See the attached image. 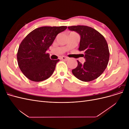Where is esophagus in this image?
<instances>
[{"mask_svg":"<svg viewBox=\"0 0 129 129\" xmlns=\"http://www.w3.org/2000/svg\"><path fill=\"white\" fill-rule=\"evenodd\" d=\"M61 59L62 60H65V61H67L69 59V58L68 57H66V56H62L61 57Z\"/></svg>","mask_w":129,"mask_h":129,"instance_id":"34e87169","label":"esophagus"}]
</instances>
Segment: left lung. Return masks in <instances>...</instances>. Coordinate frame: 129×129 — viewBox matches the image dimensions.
<instances>
[{
  "label": "left lung",
  "instance_id": "left-lung-1",
  "mask_svg": "<svg viewBox=\"0 0 129 129\" xmlns=\"http://www.w3.org/2000/svg\"><path fill=\"white\" fill-rule=\"evenodd\" d=\"M69 30L75 31L80 36L79 50L83 51L85 62L72 70L77 79L89 82L99 77L106 69L109 60V51L106 40L98 31L87 26L68 27Z\"/></svg>",
  "mask_w": 129,
  "mask_h": 129
}]
</instances>
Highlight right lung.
<instances>
[{"label": "right lung", "instance_id": "obj_1", "mask_svg": "<svg viewBox=\"0 0 129 129\" xmlns=\"http://www.w3.org/2000/svg\"><path fill=\"white\" fill-rule=\"evenodd\" d=\"M67 26L41 27L30 32L22 41L17 53L18 63L30 80L40 82L51 76L60 60H51L46 53L57 35Z\"/></svg>", "mask_w": 129, "mask_h": 129}]
</instances>
